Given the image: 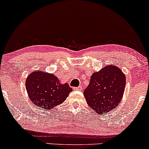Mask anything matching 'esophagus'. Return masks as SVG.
Returning <instances> with one entry per match:
<instances>
[{
  "instance_id": "34e87169",
  "label": "esophagus",
  "mask_w": 149,
  "mask_h": 149,
  "mask_svg": "<svg viewBox=\"0 0 149 149\" xmlns=\"http://www.w3.org/2000/svg\"><path fill=\"white\" fill-rule=\"evenodd\" d=\"M73 89H74V90H77V91H82V87H81V86H79V87H74Z\"/></svg>"
}]
</instances>
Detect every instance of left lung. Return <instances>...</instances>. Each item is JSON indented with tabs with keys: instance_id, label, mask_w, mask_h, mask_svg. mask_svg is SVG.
<instances>
[{
	"instance_id": "left-lung-1",
	"label": "left lung",
	"mask_w": 149,
	"mask_h": 149,
	"mask_svg": "<svg viewBox=\"0 0 149 149\" xmlns=\"http://www.w3.org/2000/svg\"><path fill=\"white\" fill-rule=\"evenodd\" d=\"M125 87L126 76L122 71L116 66L107 65L93 73L84 96L89 106L102 115L116 107Z\"/></svg>"
}]
</instances>
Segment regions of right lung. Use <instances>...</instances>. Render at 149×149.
I'll return each mask as SVG.
<instances>
[{
	"label": "right lung",
	"instance_id": "1",
	"mask_svg": "<svg viewBox=\"0 0 149 149\" xmlns=\"http://www.w3.org/2000/svg\"><path fill=\"white\" fill-rule=\"evenodd\" d=\"M26 87L32 103L42 110H52L63 103L72 92L68 83L61 84L54 74L39 70L28 75Z\"/></svg>",
	"mask_w": 149,
	"mask_h": 149
}]
</instances>
